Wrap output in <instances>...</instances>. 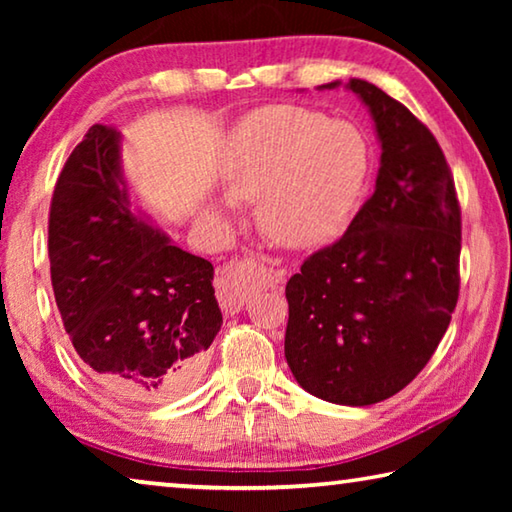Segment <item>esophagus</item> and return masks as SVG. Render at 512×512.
<instances>
[{
    "label": "esophagus",
    "mask_w": 512,
    "mask_h": 512,
    "mask_svg": "<svg viewBox=\"0 0 512 512\" xmlns=\"http://www.w3.org/2000/svg\"><path fill=\"white\" fill-rule=\"evenodd\" d=\"M250 264H259L264 268V277L266 282L271 284H280L284 282V273L282 268H273L271 262L264 257H246L244 262H237V264H230L225 266L221 275L216 277V296H219V302H221V311L225 316H235L237 311L244 307L246 302V284L241 282V268L244 266H250Z\"/></svg>",
    "instance_id": "34e87169"
}]
</instances>
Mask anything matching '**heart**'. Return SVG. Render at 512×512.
Segmentation results:
<instances>
[{
  "instance_id": "obj_1",
  "label": "heart",
  "mask_w": 512,
  "mask_h": 512,
  "mask_svg": "<svg viewBox=\"0 0 512 512\" xmlns=\"http://www.w3.org/2000/svg\"><path fill=\"white\" fill-rule=\"evenodd\" d=\"M368 144L352 124L314 110L273 106L241 119L221 178L232 201H257L264 235L289 248H314L341 235L368 176ZM221 219L223 207H210Z\"/></svg>"
}]
</instances>
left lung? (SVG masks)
I'll use <instances>...</instances> for the list:
<instances>
[{
  "instance_id": "8db88e82",
  "label": "left lung",
  "mask_w": 512,
  "mask_h": 512,
  "mask_svg": "<svg viewBox=\"0 0 512 512\" xmlns=\"http://www.w3.org/2000/svg\"><path fill=\"white\" fill-rule=\"evenodd\" d=\"M348 88L375 119L377 185L348 230L287 282L284 357L311 395L368 406L409 386L447 332L461 289V205L429 128L377 85Z\"/></svg>"
}]
</instances>
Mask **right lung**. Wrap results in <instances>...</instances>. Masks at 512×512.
Here are the masks:
<instances>
[{
	"label": "right lung",
	"mask_w": 512,
	"mask_h": 512,
	"mask_svg": "<svg viewBox=\"0 0 512 512\" xmlns=\"http://www.w3.org/2000/svg\"><path fill=\"white\" fill-rule=\"evenodd\" d=\"M49 271L65 332L92 379L131 402H162L194 384L223 323L214 266L131 210L115 128L92 126L60 171Z\"/></svg>",
	"instance_id": "add662e5"
}]
</instances>
